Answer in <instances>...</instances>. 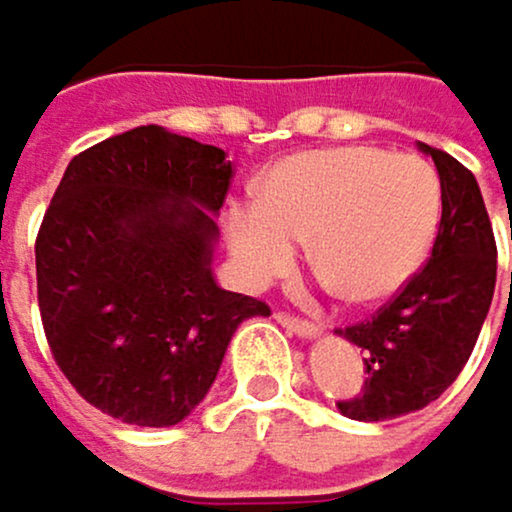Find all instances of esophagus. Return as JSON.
<instances>
[{
  "label": "esophagus",
  "mask_w": 512,
  "mask_h": 512,
  "mask_svg": "<svg viewBox=\"0 0 512 512\" xmlns=\"http://www.w3.org/2000/svg\"><path fill=\"white\" fill-rule=\"evenodd\" d=\"M276 323H279V326H286L289 332H295L298 339H314V335H320V326H317V323L301 320V317L286 314V311H279V314H276Z\"/></svg>",
  "instance_id": "1"
}]
</instances>
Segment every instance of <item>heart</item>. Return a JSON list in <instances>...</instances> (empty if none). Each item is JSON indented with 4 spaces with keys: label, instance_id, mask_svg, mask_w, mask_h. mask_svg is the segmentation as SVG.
<instances>
[{
    "label": "heart",
    "instance_id": "obj_1",
    "mask_svg": "<svg viewBox=\"0 0 512 512\" xmlns=\"http://www.w3.org/2000/svg\"><path fill=\"white\" fill-rule=\"evenodd\" d=\"M438 223L441 180L426 158L342 145L279 161L261 183V201L230 208L226 239L242 273L267 282L311 236V261L339 295L373 304L426 264Z\"/></svg>",
    "mask_w": 512,
    "mask_h": 512
}]
</instances>
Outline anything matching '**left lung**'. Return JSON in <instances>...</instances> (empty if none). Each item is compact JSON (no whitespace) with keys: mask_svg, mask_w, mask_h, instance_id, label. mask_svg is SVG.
I'll use <instances>...</instances> for the list:
<instances>
[{"mask_svg":"<svg viewBox=\"0 0 512 512\" xmlns=\"http://www.w3.org/2000/svg\"><path fill=\"white\" fill-rule=\"evenodd\" d=\"M441 180L432 254L379 311L339 335L360 348L367 379L339 410L360 423L423 410L460 376L494 298L497 245L476 177L448 152L423 145Z\"/></svg>","mask_w":512,"mask_h":512,"instance_id":"1","label":"left lung"}]
</instances>
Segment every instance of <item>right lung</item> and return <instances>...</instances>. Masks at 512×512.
I'll list each match as a JSON object with an SVG mask.
<instances>
[{
  "mask_svg": "<svg viewBox=\"0 0 512 512\" xmlns=\"http://www.w3.org/2000/svg\"><path fill=\"white\" fill-rule=\"evenodd\" d=\"M233 164L217 145L136 127L67 164L36 236V298L52 357L92 407L177 426L226 345L270 307L214 282Z\"/></svg>",
  "mask_w": 512,
  "mask_h": 512,
  "instance_id": "add662e5",
  "label": "right lung"
}]
</instances>
